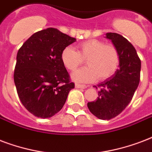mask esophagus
Listing matches in <instances>:
<instances>
[{"label": "esophagus", "mask_w": 152, "mask_h": 152, "mask_svg": "<svg viewBox=\"0 0 152 152\" xmlns=\"http://www.w3.org/2000/svg\"><path fill=\"white\" fill-rule=\"evenodd\" d=\"M75 87L76 88H83V89H85V88H86V86H85V85H82V84H78V83H76L75 84Z\"/></svg>", "instance_id": "esophagus-1"}]
</instances>
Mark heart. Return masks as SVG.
<instances>
[{"label":"heart","mask_w":152,"mask_h":152,"mask_svg":"<svg viewBox=\"0 0 152 152\" xmlns=\"http://www.w3.org/2000/svg\"><path fill=\"white\" fill-rule=\"evenodd\" d=\"M63 65L69 70H74L86 60L88 66L81 68L71 75L76 82H94L98 78L109 79L116 72L120 64V54L113 44L92 39L78 43L77 51L66 47L61 54Z\"/></svg>","instance_id":"heart-1"}]
</instances>
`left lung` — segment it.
<instances>
[{
  "label": "left lung",
  "mask_w": 152,
  "mask_h": 152,
  "mask_svg": "<svg viewBox=\"0 0 152 152\" xmlns=\"http://www.w3.org/2000/svg\"><path fill=\"white\" fill-rule=\"evenodd\" d=\"M105 37L117 48L120 64L111 77L97 86V99L87 104L91 113L101 120L114 118L128 106L140 79L141 62L132 44L117 33L109 32Z\"/></svg>",
  "instance_id": "8db88e82"
}]
</instances>
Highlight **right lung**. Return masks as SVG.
<instances>
[{
    "instance_id": "obj_1",
    "label": "right lung",
    "mask_w": 152,
    "mask_h": 152,
    "mask_svg": "<svg viewBox=\"0 0 152 152\" xmlns=\"http://www.w3.org/2000/svg\"><path fill=\"white\" fill-rule=\"evenodd\" d=\"M75 41L48 28L34 33L19 49L14 82L21 103L35 116L49 118L58 113L75 88L61 54Z\"/></svg>"
}]
</instances>
